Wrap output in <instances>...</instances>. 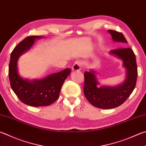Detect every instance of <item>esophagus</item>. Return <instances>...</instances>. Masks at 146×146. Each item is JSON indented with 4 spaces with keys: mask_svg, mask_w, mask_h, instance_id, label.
Instances as JSON below:
<instances>
[{
    "mask_svg": "<svg viewBox=\"0 0 146 146\" xmlns=\"http://www.w3.org/2000/svg\"><path fill=\"white\" fill-rule=\"evenodd\" d=\"M82 67V63L80 61H76L74 63L72 66V70L73 71H79L81 70Z\"/></svg>",
    "mask_w": 146,
    "mask_h": 146,
    "instance_id": "1",
    "label": "esophagus"
}]
</instances>
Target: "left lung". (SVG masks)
<instances>
[{
	"label": "left lung",
	"mask_w": 146,
	"mask_h": 146,
	"mask_svg": "<svg viewBox=\"0 0 146 146\" xmlns=\"http://www.w3.org/2000/svg\"><path fill=\"white\" fill-rule=\"evenodd\" d=\"M113 40L124 45L128 43L121 33L108 30ZM110 54L115 55L123 60L126 69L124 82L117 87H98V82L94 71L84 73V92L87 100L95 107L102 109H111L123 104L130 96L135 89L137 79V65L134 52L130 48L121 47L111 50Z\"/></svg>",
	"instance_id": "8db88e82"
}]
</instances>
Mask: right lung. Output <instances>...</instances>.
I'll return each mask as SVG.
<instances>
[{"label": "right lung", "instance_id": "1", "mask_svg": "<svg viewBox=\"0 0 146 146\" xmlns=\"http://www.w3.org/2000/svg\"><path fill=\"white\" fill-rule=\"evenodd\" d=\"M41 36H31L20 42L11 52L9 64V78L11 87L22 103L32 107H43L52 104L59 96L63 83L71 73L70 68L52 74L43 80L29 81L18 75L17 62L23 53L31 48L36 38Z\"/></svg>", "mask_w": 146, "mask_h": 146}]
</instances>
